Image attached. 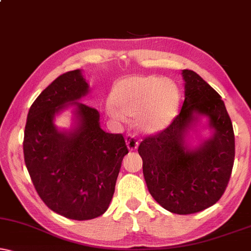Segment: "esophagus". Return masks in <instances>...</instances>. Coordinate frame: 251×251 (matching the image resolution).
I'll use <instances>...</instances> for the list:
<instances>
[{"label": "esophagus", "mask_w": 251, "mask_h": 251, "mask_svg": "<svg viewBox=\"0 0 251 251\" xmlns=\"http://www.w3.org/2000/svg\"><path fill=\"white\" fill-rule=\"evenodd\" d=\"M126 145H127V148L131 150V151H133V150H135L136 148H138L139 142H138V140L135 139L134 135L127 134L126 135Z\"/></svg>", "instance_id": "34e87169"}]
</instances>
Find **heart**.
Wrapping results in <instances>:
<instances>
[{
    "mask_svg": "<svg viewBox=\"0 0 251 251\" xmlns=\"http://www.w3.org/2000/svg\"><path fill=\"white\" fill-rule=\"evenodd\" d=\"M179 102L178 87L157 75H132L116 82L106 106L115 119L134 117L139 131L153 134L171 123Z\"/></svg>",
    "mask_w": 251,
    "mask_h": 251,
    "instance_id": "1",
    "label": "heart"
}]
</instances>
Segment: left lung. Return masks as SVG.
<instances>
[{
    "label": "left lung",
    "instance_id": "8db88e82",
    "mask_svg": "<svg viewBox=\"0 0 251 251\" xmlns=\"http://www.w3.org/2000/svg\"><path fill=\"white\" fill-rule=\"evenodd\" d=\"M185 101L164 131L140 143L143 176L150 195L170 212L189 215L219 201L229 181L235 156L234 132L220 95L198 73L182 70ZM201 116L212 136L195 149L186 135Z\"/></svg>",
    "mask_w": 251,
    "mask_h": 251
}]
</instances>
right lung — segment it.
I'll return each mask as SVG.
<instances>
[{
    "label": "right lung",
    "mask_w": 251,
    "mask_h": 251,
    "mask_svg": "<svg viewBox=\"0 0 251 251\" xmlns=\"http://www.w3.org/2000/svg\"><path fill=\"white\" fill-rule=\"evenodd\" d=\"M89 92L80 70L56 78L29 108L24 158L40 199L65 218L88 220L103 215L111 202L124 156L123 134L106 133L95 108L78 102ZM75 106L76 126L59 131L56 114Z\"/></svg>",
    "instance_id": "obj_1"
}]
</instances>
